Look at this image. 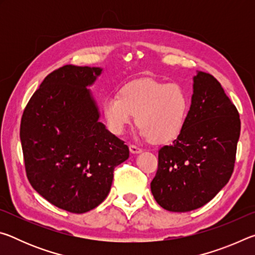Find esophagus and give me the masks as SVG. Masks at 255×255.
Listing matches in <instances>:
<instances>
[{
    "mask_svg": "<svg viewBox=\"0 0 255 255\" xmlns=\"http://www.w3.org/2000/svg\"><path fill=\"white\" fill-rule=\"evenodd\" d=\"M129 150H130V153H132V154H138L141 152V148L137 147L136 145H129Z\"/></svg>",
    "mask_w": 255,
    "mask_h": 255,
    "instance_id": "1",
    "label": "esophagus"
}]
</instances>
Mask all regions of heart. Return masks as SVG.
Wrapping results in <instances>:
<instances>
[{"label":"heart","mask_w":255,"mask_h":255,"mask_svg":"<svg viewBox=\"0 0 255 255\" xmlns=\"http://www.w3.org/2000/svg\"><path fill=\"white\" fill-rule=\"evenodd\" d=\"M190 99L179 84L146 79L132 82L119 96H108L102 110L110 130L120 135L131 124L133 115L139 133L153 143L173 140L183 130Z\"/></svg>","instance_id":"obj_1"}]
</instances>
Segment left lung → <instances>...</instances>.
<instances>
[{"mask_svg":"<svg viewBox=\"0 0 255 255\" xmlns=\"http://www.w3.org/2000/svg\"><path fill=\"white\" fill-rule=\"evenodd\" d=\"M241 132L240 115L219 82L199 71L183 130L158 150L150 190L162 208H200L230 181Z\"/></svg>","mask_w":255,"mask_h":255,"instance_id":"obj_1","label":"left lung"}]
</instances>
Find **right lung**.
I'll return each instance as SVG.
<instances>
[{
	"instance_id": "1",
	"label": "right lung",
	"mask_w": 255,
	"mask_h": 255,
	"mask_svg": "<svg viewBox=\"0 0 255 255\" xmlns=\"http://www.w3.org/2000/svg\"><path fill=\"white\" fill-rule=\"evenodd\" d=\"M102 68L65 65L45 77L20 125L25 173L50 204L73 214L96 208L110 191L115 167L129 148L99 122L86 86Z\"/></svg>"
}]
</instances>
